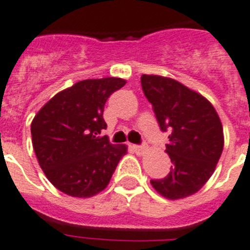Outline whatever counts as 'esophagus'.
Instances as JSON below:
<instances>
[{
    "mask_svg": "<svg viewBox=\"0 0 250 250\" xmlns=\"http://www.w3.org/2000/svg\"><path fill=\"white\" fill-rule=\"evenodd\" d=\"M132 148H133V151L137 153V155H143L145 152H146V147L145 146H137V145H133L132 146Z\"/></svg>",
    "mask_w": 250,
    "mask_h": 250,
    "instance_id": "34e87169",
    "label": "esophagus"
}]
</instances>
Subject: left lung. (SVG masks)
<instances>
[{"label": "left lung", "mask_w": 250, "mask_h": 250, "mask_svg": "<svg viewBox=\"0 0 250 250\" xmlns=\"http://www.w3.org/2000/svg\"><path fill=\"white\" fill-rule=\"evenodd\" d=\"M141 84L161 131L171 132L166 145L171 171L151 180L152 188L170 200L194 195L211 177L224 148L218 113L200 93L171 78L143 74Z\"/></svg>", "instance_id": "8db88e82"}]
</instances>
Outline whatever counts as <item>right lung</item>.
<instances>
[{
	"label": "right lung",
	"mask_w": 250,
	"mask_h": 250,
	"mask_svg": "<svg viewBox=\"0 0 250 250\" xmlns=\"http://www.w3.org/2000/svg\"><path fill=\"white\" fill-rule=\"evenodd\" d=\"M121 78L78 82L50 99L31 123L32 147L45 176L73 197H92L107 188L125 145H112L103 112Z\"/></svg>",
	"instance_id": "right-lung-1"
}]
</instances>
